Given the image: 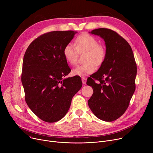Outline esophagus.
I'll list each match as a JSON object with an SVG mask.
<instances>
[{"label": "esophagus", "mask_w": 153, "mask_h": 153, "mask_svg": "<svg viewBox=\"0 0 153 153\" xmlns=\"http://www.w3.org/2000/svg\"><path fill=\"white\" fill-rule=\"evenodd\" d=\"M86 81H87V79L85 77H82V82L83 84H86Z\"/></svg>", "instance_id": "34e87169"}]
</instances>
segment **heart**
<instances>
[{
    "instance_id": "obj_1",
    "label": "heart",
    "mask_w": 153,
    "mask_h": 153,
    "mask_svg": "<svg viewBox=\"0 0 153 153\" xmlns=\"http://www.w3.org/2000/svg\"><path fill=\"white\" fill-rule=\"evenodd\" d=\"M78 53H85V62L72 70V74L79 76H85L93 73L95 66H100L105 61L107 54L105 48L99 45L98 40L88 33L79 35L75 39L74 45L68 43L64 47V59L70 65L73 66L77 63Z\"/></svg>"
}]
</instances>
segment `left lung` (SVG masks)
I'll list each match as a JSON object with an SVG mask.
<instances>
[{
  "instance_id": "left-lung-1",
  "label": "left lung",
  "mask_w": 153,
  "mask_h": 153,
  "mask_svg": "<svg viewBox=\"0 0 153 153\" xmlns=\"http://www.w3.org/2000/svg\"><path fill=\"white\" fill-rule=\"evenodd\" d=\"M91 33L104 39L107 54L98 71L87 79V85L94 91L88 105L98 118L112 122L121 117L129 106L136 88L137 67L130 45L116 31L98 28L92 30Z\"/></svg>"
}]
</instances>
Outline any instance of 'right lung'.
Returning <instances> with one entry per match:
<instances>
[{
    "mask_svg": "<svg viewBox=\"0 0 153 153\" xmlns=\"http://www.w3.org/2000/svg\"><path fill=\"white\" fill-rule=\"evenodd\" d=\"M76 32L53 31L32 42L23 57L22 82L28 106L43 121L53 123L66 115L82 83L79 76L64 79L71 72L64 47Z\"/></svg>",
    "mask_w": 153,
    "mask_h": 153,
    "instance_id": "1",
    "label": "right lung"
}]
</instances>
